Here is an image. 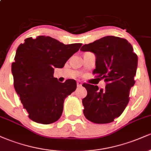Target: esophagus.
<instances>
[{"label":"esophagus","mask_w":151,"mask_h":151,"mask_svg":"<svg viewBox=\"0 0 151 151\" xmlns=\"http://www.w3.org/2000/svg\"><path fill=\"white\" fill-rule=\"evenodd\" d=\"M77 86L78 87H79V86H81V83L80 82V81H78L77 82Z\"/></svg>","instance_id":"34e87169"}]
</instances>
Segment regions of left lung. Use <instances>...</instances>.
<instances>
[{
  "instance_id": "8db88e82",
  "label": "left lung",
  "mask_w": 151,
  "mask_h": 151,
  "mask_svg": "<svg viewBox=\"0 0 151 151\" xmlns=\"http://www.w3.org/2000/svg\"><path fill=\"white\" fill-rule=\"evenodd\" d=\"M80 50L96 56L93 73L104 79L105 89L84 84L87 95L82 99L84 116L95 124H109L120 116L129 101L130 89L134 85L138 57L124 38L106 36L84 45Z\"/></svg>"
}]
</instances>
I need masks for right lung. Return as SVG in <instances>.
I'll use <instances>...</instances> for the list:
<instances>
[{
  "mask_svg": "<svg viewBox=\"0 0 151 151\" xmlns=\"http://www.w3.org/2000/svg\"><path fill=\"white\" fill-rule=\"evenodd\" d=\"M81 45L41 35L27 38L18 46L12 74L15 91L31 120L50 124L61 116L65 98L75 91L77 83L74 79L58 81L54 69L62 68Z\"/></svg>",
  "mask_w": 151,
  "mask_h": 151,
  "instance_id": "1",
  "label": "right lung"
}]
</instances>
